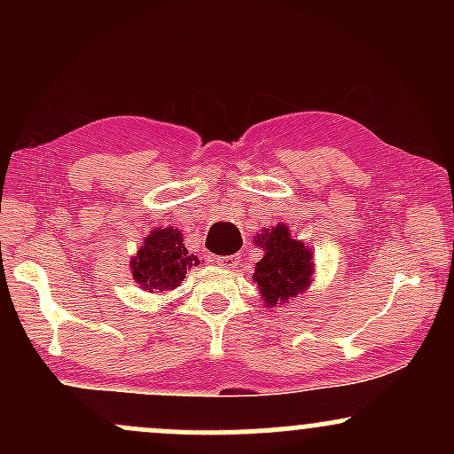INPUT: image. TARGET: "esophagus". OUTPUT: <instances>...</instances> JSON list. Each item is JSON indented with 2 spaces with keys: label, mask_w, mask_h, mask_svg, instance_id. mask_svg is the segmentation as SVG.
<instances>
[{
  "label": "esophagus",
  "mask_w": 454,
  "mask_h": 454,
  "mask_svg": "<svg viewBox=\"0 0 454 454\" xmlns=\"http://www.w3.org/2000/svg\"><path fill=\"white\" fill-rule=\"evenodd\" d=\"M215 262L220 264V267H223V269H237L239 256H237V254H234V256H217Z\"/></svg>",
  "instance_id": "1"
}]
</instances>
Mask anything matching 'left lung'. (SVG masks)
I'll return each mask as SVG.
<instances>
[{
    "label": "left lung",
    "instance_id": "left-lung-1",
    "mask_svg": "<svg viewBox=\"0 0 454 454\" xmlns=\"http://www.w3.org/2000/svg\"><path fill=\"white\" fill-rule=\"evenodd\" d=\"M256 243L264 249V256L256 262L254 281L260 286L264 303H284L309 284L311 269H314L311 252L303 243L290 237L288 228H270L258 234Z\"/></svg>",
    "mask_w": 454,
    "mask_h": 454
}]
</instances>
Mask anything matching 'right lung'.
<instances>
[{"mask_svg": "<svg viewBox=\"0 0 454 454\" xmlns=\"http://www.w3.org/2000/svg\"><path fill=\"white\" fill-rule=\"evenodd\" d=\"M192 264H198V258L187 252L184 234L176 228H155L132 258V273L143 288L153 293L176 288Z\"/></svg>", "mask_w": 454, "mask_h": 454, "instance_id": "add662e5", "label": "right lung"}]
</instances>
